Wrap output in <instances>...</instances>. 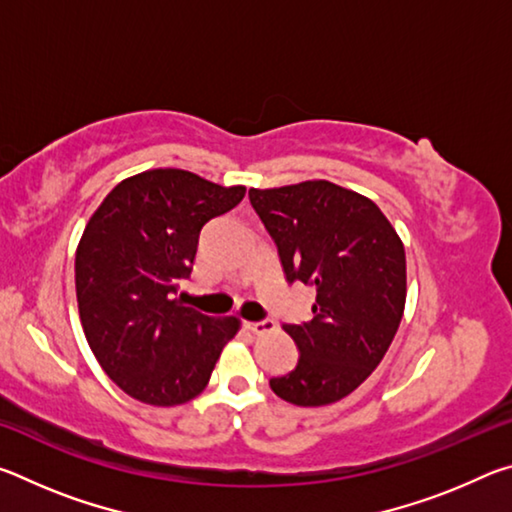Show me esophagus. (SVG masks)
Segmentation results:
<instances>
[{
  "instance_id": "1",
  "label": "esophagus",
  "mask_w": 512,
  "mask_h": 512,
  "mask_svg": "<svg viewBox=\"0 0 512 512\" xmlns=\"http://www.w3.org/2000/svg\"><path fill=\"white\" fill-rule=\"evenodd\" d=\"M246 327L255 334H268V332H273V329H275V323H273V320L264 318V320H250V323H246Z\"/></svg>"
}]
</instances>
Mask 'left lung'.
<instances>
[{
  "mask_svg": "<svg viewBox=\"0 0 512 512\" xmlns=\"http://www.w3.org/2000/svg\"><path fill=\"white\" fill-rule=\"evenodd\" d=\"M250 205L275 241L287 282L316 289L309 323H284L300 359L273 377L298 406L343 400L391 348L406 302V255L370 198L329 180L250 189Z\"/></svg>",
  "mask_w": 512,
  "mask_h": 512,
  "instance_id": "left-lung-1",
  "label": "left lung"
}]
</instances>
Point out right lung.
I'll return each mask as SVG.
<instances>
[{
  "label": "right lung",
  "instance_id": "obj_1",
  "mask_svg": "<svg viewBox=\"0 0 512 512\" xmlns=\"http://www.w3.org/2000/svg\"><path fill=\"white\" fill-rule=\"evenodd\" d=\"M244 194L192 171L153 169L121 180L85 225L74 264L83 332L106 375L135 400L189 402L237 334L235 316H205L176 293L203 225Z\"/></svg>",
  "mask_w": 512,
  "mask_h": 512
}]
</instances>
